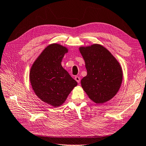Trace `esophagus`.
<instances>
[{"label": "esophagus", "mask_w": 146, "mask_h": 146, "mask_svg": "<svg viewBox=\"0 0 146 146\" xmlns=\"http://www.w3.org/2000/svg\"><path fill=\"white\" fill-rule=\"evenodd\" d=\"M74 80H75L77 81L78 83H80V82L81 80H80V78L79 77V76H75V78H74Z\"/></svg>", "instance_id": "34e87169"}]
</instances>
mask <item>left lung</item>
<instances>
[{
    "instance_id": "8db88e82",
    "label": "left lung",
    "mask_w": 146,
    "mask_h": 146,
    "mask_svg": "<svg viewBox=\"0 0 146 146\" xmlns=\"http://www.w3.org/2000/svg\"><path fill=\"white\" fill-rule=\"evenodd\" d=\"M80 51L87 72L81 81L83 89L95 103L109 101L117 93L122 82V70L118 61L100 44L80 47Z\"/></svg>"
}]
</instances>
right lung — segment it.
<instances>
[{
    "instance_id": "add662e5",
    "label": "right lung",
    "mask_w": 146,
    "mask_h": 146,
    "mask_svg": "<svg viewBox=\"0 0 146 146\" xmlns=\"http://www.w3.org/2000/svg\"><path fill=\"white\" fill-rule=\"evenodd\" d=\"M66 48L53 43L46 48L33 64L30 81L35 94L52 106L62 105L78 83L62 67Z\"/></svg>"
}]
</instances>
